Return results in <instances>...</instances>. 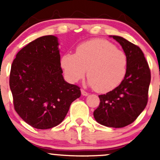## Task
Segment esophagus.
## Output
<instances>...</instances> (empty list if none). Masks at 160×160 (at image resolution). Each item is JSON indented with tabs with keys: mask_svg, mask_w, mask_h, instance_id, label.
<instances>
[{
	"mask_svg": "<svg viewBox=\"0 0 160 160\" xmlns=\"http://www.w3.org/2000/svg\"><path fill=\"white\" fill-rule=\"evenodd\" d=\"M81 92H82V94L83 96H87L89 94L87 92V91H85V90H82H82H81Z\"/></svg>",
	"mask_w": 160,
	"mask_h": 160,
	"instance_id": "1",
	"label": "esophagus"
}]
</instances>
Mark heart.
Wrapping results in <instances>:
<instances>
[{
  "instance_id": "heart-1",
  "label": "heart",
  "mask_w": 160,
  "mask_h": 160,
  "mask_svg": "<svg viewBox=\"0 0 160 160\" xmlns=\"http://www.w3.org/2000/svg\"><path fill=\"white\" fill-rule=\"evenodd\" d=\"M125 52L104 39L80 44L75 54L66 53L61 66L69 82L76 83L88 74L89 84L101 93L109 92L122 82L128 70Z\"/></svg>"
}]
</instances>
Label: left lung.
<instances>
[{
    "mask_svg": "<svg viewBox=\"0 0 160 160\" xmlns=\"http://www.w3.org/2000/svg\"><path fill=\"white\" fill-rule=\"evenodd\" d=\"M128 56V70L119 86L98 95L99 106L94 111L98 123L114 128L132 123L143 111L148 101L151 70L141 49L125 38L113 36Z\"/></svg>",
    "mask_w": 160,
    "mask_h": 160,
    "instance_id": "8db88e82",
    "label": "left lung"
}]
</instances>
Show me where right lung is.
Segmentation results:
<instances>
[{
  "label": "right lung",
  "mask_w": 160,
  "mask_h": 160,
  "mask_svg": "<svg viewBox=\"0 0 160 160\" xmlns=\"http://www.w3.org/2000/svg\"><path fill=\"white\" fill-rule=\"evenodd\" d=\"M58 46L56 37H41L22 48L11 66L9 87L14 109L37 129L60 124L71 103L81 96L78 86L63 78Z\"/></svg>",
  "instance_id": "add662e5"
}]
</instances>
